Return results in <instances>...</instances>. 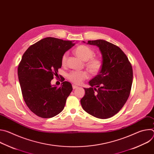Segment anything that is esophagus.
<instances>
[{
  "mask_svg": "<svg viewBox=\"0 0 154 154\" xmlns=\"http://www.w3.org/2000/svg\"><path fill=\"white\" fill-rule=\"evenodd\" d=\"M77 88H78L77 86H76V85H72V88H73L74 90Z\"/></svg>",
  "mask_w": 154,
  "mask_h": 154,
  "instance_id": "34e87169",
  "label": "esophagus"
}]
</instances>
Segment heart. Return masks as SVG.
<instances>
[{
	"label": "heart",
	"mask_w": 154,
	"mask_h": 154,
	"mask_svg": "<svg viewBox=\"0 0 154 154\" xmlns=\"http://www.w3.org/2000/svg\"><path fill=\"white\" fill-rule=\"evenodd\" d=\"M75 54L85 61L86 67L91 74L93 75H97L102 69L103 62L101 59L97 57H94L95 55L94 51L90 47L85 45H80L74 49ZM68 58V52H65L61 57V62L63 66L66 64ZM89 77L87 71H72L68 74V79L72 83L80 85L85 80Z\"/></svg>",
	"instance_id": "1"
}]
</instances>
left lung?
<instances>
[{"mask_svg":"<svg viewBox=\"0 0 154 154\" xmlns=\"http://www.w3.org/2000/svg\"><path fill=\"white\" fill-rule=\"evenodd\" d=\"M83 42H85L83 41ZM96 46L102 55L100 72L89 82V88L80 100L84 110L100 119L118 113L127 102L133 81V69L124 52L117 46L103 39L88 41Z\"/></svg>","mask_w":154,"mask_h":154,"instance_id":"obj_1","label":"left lung"}]
</instances>
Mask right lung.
I'll return each mask as SVG.
<instances>
[{
	"instance_id": "obj_1",
	"label": "right lung",
	"mask_w": 154,
	"mask_h": 154,
	"mask_svg": "<svg viewBox=\"0 0 154 154\" xmlns=\"http://www.w3.org/2000/svg\"><path fill=\"white\" fill-rule=\"evenodd\" d=\"M75 43L48 37L30 46L17 68L18 79L24 100L30 110L43 118H52L64 109L72 87L63 82L57 87L51 85L61 67V57Z\"/></svg>"
}]
</instances>
